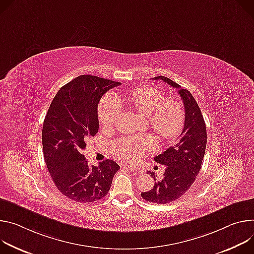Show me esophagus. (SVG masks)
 Here are the masks:
<instances>
[{
  "instance_id": "obj_1",
  "label": "esophagus",
  "mask_w": 254,
  "mask_h": 254,
  "mask_svg": "<svg viewBox=\"0 0 254 254\" xmlns=\"http://www.w3.org/2000/svg\"><path fill=\"white\" fill-rule=\"evenodd\" d=\"M124 166H126L128 170H130V171H139V168H137L135 165H132V164H124Z\"/></svg>"
}]
</instances>
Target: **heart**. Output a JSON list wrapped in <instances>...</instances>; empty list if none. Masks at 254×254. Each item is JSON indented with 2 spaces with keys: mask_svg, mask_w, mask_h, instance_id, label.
<instances>
[{
  "mask_svg": "<svg viewBox=\"0 0 254 254\" xmlns=\"http://www.w3.org/2000/svg\"><path fill=\"white\" fill-rule=\"evenodd\" d=\"M128 102L141 114L147 116L150 128L163 139H174L183 131L185 111L183 106L174 100L165 101L164 94L151 86L131 91ZM118 99L111 94L101 100L98 107V119L102 127L114 125L120 114ZM158 142L153 136L122 137L114 144V153L122 160L133 161L157 149Z\"/></svg>",
  "mask_w": 254,
  "mask_h": 254,
  "instance_id": "obj_1",
  "label": "heart"
}]
</instances>
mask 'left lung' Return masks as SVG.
I'll return each instance as SVG.
<instances>
[{"instance_id": "obj_1", "label": "left lung", "mask_w": 254, "mask_h": 254, "mask_svg": "<svg viewBox=\"0 0 254 254\" xmlns=\"http://www.w3.org/2000/svg\"><path fill=\"white\" fill-rule=\"evenodd\" d=\"M154 79L178 89L185 107V125L180 137L173 146L154 157L157 163L166 166L162 179L157 180L154 172H147L155 184L150 190L141 192L144 200L161 205L183 196L200 173L207 145V129L201 109L188 90L163 75Z\"/></svg>"}]
</instances>
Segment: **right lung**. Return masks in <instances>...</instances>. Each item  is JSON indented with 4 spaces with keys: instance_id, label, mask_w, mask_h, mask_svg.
I'll return each mask as SVG.
<instances>
[{
    "instance_id": "obj_1",
    "label": "right lung",
    "mask_w": 254,
    "mask_h": 254,
    "mask_svg": "<svg viewBox=\"0 0 254 254\" xmlns=\"http://www.w3.org/2000/svg\"><path fill=\"white\" fill-rule=\"evenodd\" d=\"M119 84L94 75H79L58 92L47 111L42 128L44 160L56 188L72 201L101 200L120 170L112 159L90 166L82 154L87 140L99 130L101 98Z\"/></svg>"
}]
</instances>
